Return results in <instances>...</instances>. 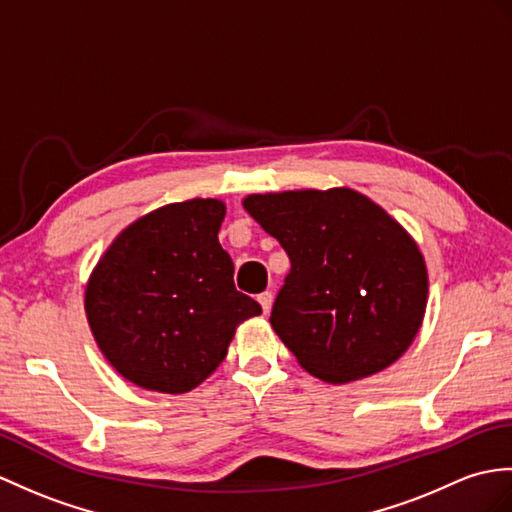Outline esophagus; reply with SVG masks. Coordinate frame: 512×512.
<instances>
[{
  "label": "esophagus",
  "instance_id": "34e87169",
  "mask_svg": "<svg viewBox=\"0 0 512 512\" xmlns=\"http://www.w3.org/2000/svg\"><path fill=\"white\" fill-rule=\"evenodd\" d=\"M257 301H259V305H261V310H264V314H268L270 307H272V292H261V294L257 296Z\"/></svg>",
  "mask_w": 512,
  "mask_h": 512
}]
</instances>
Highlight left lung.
<instances>
[{"label": "left lung", "mask_w": 512, "mask_h": 512, "mask_svg": "<svg viewBox=\"0 0 512 512\" xmlns=\"http://www.w3.org/2000/svg\"><path fill=\"white\" fill-rule=\"evenodd\" d=\"M242 205L290 257L270 325L307 373L347 384L408 351L430 281L419 244L386 209L349 187L251 194Z\"/></svg>", "instance_id": "left-lung-1"}]
</instances>
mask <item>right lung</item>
Instances as JSON below:
<instances>
[{
    "instance_id": "add662e5",
    "label": "right lung",
    "mask_w": 512,
    "mask_h": 512,
    "mask_svg": "<svg viewBox=\"0 0 512 512\" xmlns=\"http://www.w3.org/2000/svg\"><path fill=\"white\" fill-rule=\"evenodd\" d=\"M218 198L172 202L115 237L85 288L95 344L139 388L181 395L227 358L235 329L259 316L235 290L233 261L218 242Z\"/></svg>"
}]
</instances>
